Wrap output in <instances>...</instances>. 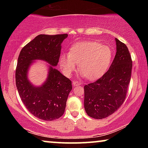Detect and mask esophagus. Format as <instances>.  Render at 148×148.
Here are the masks:
<instances>
[{
  "mask_svg": "<svg viewBox=\"0 0 148 148\" xmlns=\"http://www.w3.org/2000/svg\"><path fill=\"white\" fill-rule=\"evenodd\" d=\"M73 85L74 86H78V85H80V82H77V81H73Z\"/></svg>",
  "mask_w": 148,
  "mask_h": 148,
  "instance_id": "1",
  "label": "esophagus"
}]
</instances>
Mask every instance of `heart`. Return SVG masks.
Listing matches in <instances>:
<instances>
[{
    "label": "heart",
    "instance_id": "heart-1",
    "mask_svg": "<svg viewBox=\"0 0 148 148\" xmlns=\"http://www.w3.org/2000/svg\"><path fill=\"white\" fill-rule=\"evenodd\" d=\"M112 56L110 46L94 41L82 42L73 46L69 53L61 54L59 63L66 76H71L77 69V64H79L82 76L94 81L106 73L110 67Z\"/></svg>",
    "mask_w": 148,
    "mask_h": 148
}]
</instances>
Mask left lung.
<instances>
[{"instance_id": "left-lung-1", "label": "left lung", "mask_w": 148, "mask_h": 148, "mask_svg": "<svg viewBox=\"0 0 148 148\" xmlns=\"http://www.w3.org/2000/svg\"><path fill=\"white\" fill-rule=\"evenodd\" d=\"M116 52L106 73L84 86V108L88 116L102 119L121 106L130 83L132 60L128 48L115 38Z\"/></svg>"}]
</instances>
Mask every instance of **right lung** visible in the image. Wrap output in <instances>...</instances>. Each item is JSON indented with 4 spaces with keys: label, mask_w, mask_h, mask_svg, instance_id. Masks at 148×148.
<instances>
[{
    "label": "right lung",
    "mask_w": 148,
    "mask_h": 148,
    "mask_svg": "<svg viewBox=\"0 0 148 148\" xmlns=\"http://www.w3.org/2000/svg\"><path fill=\"white\" fill-rule=\"evenodd\" d=\"M67 36L40 34L22 48L18 57L15 82L19 96L30 113L42 120L50 121L62 116L72 90L71 80L55 68L61 44ZM36 60L49 64L47 78L39 86L32 84L27 77L30 66Z\"/></svg>",
    "instance_id": "right-lung-1"
}]
</instances>
